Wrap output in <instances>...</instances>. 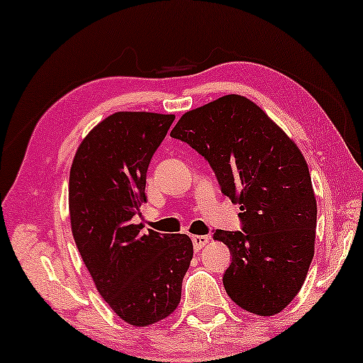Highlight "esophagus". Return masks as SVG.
<instances>
[{"label": "esophagus", "instance_id": "obj_1", "mask_svg": "<svg viewBox=\"0 0 363 363\" xmlns=\"http://www.w3.org/2000/svg\"><path fill=\"white\" fill-rule=\"evenodd\" d=\"M208 240H210V236H207V235L192 236V245H194V247H196V250L199 251V250H202V247H203L205 245H207Z\"/></svg>", "mask_w": 363, "mask_h": 363}]
</instances>
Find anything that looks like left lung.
I'll return each mask as SVG.
<instances>
[{
	"label": "left lung",
	"instance_id": "obj_1",
	"mask_svg": "<svg viewBox=\"0 0 363 363\" xmlns=\"http://www.w3.org/2000/svg\"><path fill=\"white\" fill-rule=\"evenodd\" d=\"M171 137L202 155L221 194L240 205L241 231H213L231 254L226 294L254 315L282 311L315 254L316 199L301 151L261 107L238 94L186 112Z\"/></svg>",
	"mask_w": 363,
	"mask_h": 363
}]
</instances>
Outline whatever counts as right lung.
<instances>
[{
	"instance_id": "1",
	"label": "right lung",
	"mask_w": 363,
	"mask_h": 363,
	"mask_svg": "<svg viewBox=\"0 0 363 363\" xmlns=\"http://www.w3.org/2000/svg\"><path fill=\"white\" fill-rule=\"evenodd\" d=\"M174 116L116 112L91 130L69 171V218L96 289L132 326L164 320L181 301L194 247L187 235L132 223L147 202V171Z\"/></svg>"
}]
</instances>
